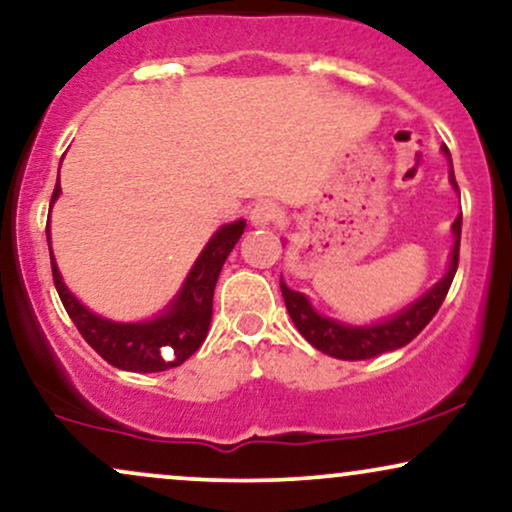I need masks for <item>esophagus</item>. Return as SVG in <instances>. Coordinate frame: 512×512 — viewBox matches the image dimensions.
Here are the masks:
<instances>
[{
	"mask_svg": "<svg viewBox=\"0 0 512 512\" xmlns=\"http://www.w3.org/2000/svg\"><path fill=\"white\" fill-rule=\"evenodd\" d=\"M250 221L255 226L276 224V221H279V207H276L274 202H269V200L257 202V205L250 209Z\"/></svg>",
	"mask_w": 512,
	"mask_h": 512,
	"instance_id": "34e87169",
	"label": "esophagus"
}]
</instances>
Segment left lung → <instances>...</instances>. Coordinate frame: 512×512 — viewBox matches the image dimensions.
Masks as SVG:
<instances>
[{
	"mask_svg": "<svg viewBox=\"0 0 512 512\" xmlns=\"http://www.w3.org/2000/svg\"><path fill=\"white\" fill-rule=\"evenodd\" d=\"M443 155L451 159L448 147H441ZM451 183L458 190L455 183V174L451 166ZM460 229H463V214L453 221V236L455 245L451 252V267L443 279L436 283L432 291H427L420 300L400 310L398 315H393L386 322L374 324V326H348L338 324L334 319L322 317L315 312V307L310 305V300L303 293L291 291L281 279V293L283 303H286L288 315H291L295 329L303 334L307 343H312L322 353L338 357V360H369V357H377L381 353H389V350L403 348L415 338L420 331L432 322L443 300H446L448 288H451L455 269H458V255H460Z\"/></svg>",
	"mask_w": 512,
	"mask_h": 512,
	"instance_id": "left-lung-1",
	"label": "left lung"
}]
</instances>
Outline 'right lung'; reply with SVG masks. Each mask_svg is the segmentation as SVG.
<instances>
[{
	"mask_svg": "<svg viewBox=\"0 0 512 512\" xmlns=\"http://www.w3.org/2000/svg\"><path fill=\"white\" fill-rule=\"evenodd\" d=\"M61 193L59 178L52 193V205ZM245 221L221 226L212 240L200 252L197 262L190 269L186 283L176 300L164 310V315L150 322L119 324L92 315L73 298L69 288L61 281L57 262L52 257V276L57 293L69 312L71 322L76 324L80 336L90 343L97 355H102L109 365L126 369V372H164L178 367L195 353L205 341L209 322H212V298L217 286L219 272L226 257L243 236ZM49 243V224H47Z\"/></svg>",
	"mask_w": 512,
	"mask_h": 512,
	"instance_id": "obj_1",
	"label": "right lung"
}]
</instances>
